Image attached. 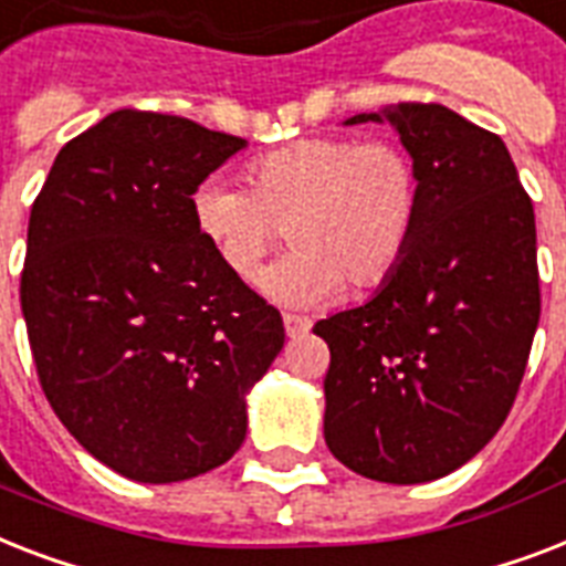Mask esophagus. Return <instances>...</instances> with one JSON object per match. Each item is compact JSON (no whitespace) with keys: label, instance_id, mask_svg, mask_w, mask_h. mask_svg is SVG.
<instances>
[{"label":"esophagus","instance_id":"34e87169","mask_svg":"<svg viewBox=\"0 0 566 566\" xmlns=\"http://www.w3.org/2000/svg\"><path fill=\"white\" fill-rule=\"evenodd\" d=\"M283 327H286L289 338H301V336H306V333H310V318L286 312V315H283Z\"/></svg>","mask_w":566,"mask_h":566}]
</instances>
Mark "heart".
Wrapping results in <instances>:
<instances>
[{"instance_id":"1","label":"heart","mask_w":566,"mask_h":566,"mask_svg":"<svg viewBox=\"0 0 566 566\" xmlns=\"http://www.w3.org/2000/svg\"><path fill=\"white\" fill-rule=\"evenodd\" d=\"M251 184L205 180L192 216L221 265L245 283L289 228L295 251L262 274V292L277 304H324L345 283L382 286L415 239L420 175L395 139H301L256 157Z\"/></svg>"}]
</instances>
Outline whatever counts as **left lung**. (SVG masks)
I'll return each instance as SVG.
<instances>
[{
    "mask_svg": "<svg viewBox=\"0 0 566 566\" xmlns=\"http://www.w3.org/2000/svg\"><path fill=\"white\" fill-rule=\"evenodd\" d=\"M391 122L420 175L403 262L368 304L329 315L324 441L359 476L418 485L470 462L512 411L541 318L535 210L509 148L444 104Z\"/></svg>",
    "mask_w": 566,
    "mask_h": 566,
    "instance_id": "obj_1",
    "label": "left lung"
}]
</instances>
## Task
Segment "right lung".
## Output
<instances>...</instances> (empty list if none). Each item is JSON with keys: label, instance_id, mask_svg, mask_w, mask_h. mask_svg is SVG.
Returning <instances> with one entry per match:
<instances>
[{"label": "right lung", "instance_id": "1", "mask_svg": "<svg viewBox=\"0 0 566 566\" xmlns=\"http://www.w3.org/2000/svg\"><path fill=\"white\" fill-rule=\"evenodd\" d=\"M245 146L116 111L61 148L31 207L20 304L40 386L72 438L134 482L228 462L286 338L192 216L196 189Z\"/></svg>", "mask_w": 566, "mask_h": 566}]
</instances>
